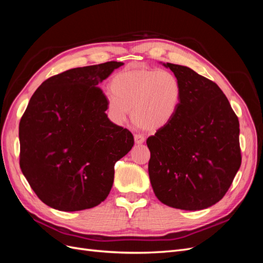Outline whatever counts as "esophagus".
Wrapping results in <instances>:
<instances>
[{"label": "esophagus", "instance_id": "obj_1", "mask_svg": "<svg viewBox=\"0 0 263 263\" xmlns=\"http://www.w3.org/2000/svg\"><path fill=\"white\" fill-rule=\"evenodd\" d=\"M134 139H135V142H136V144H144V142H145V137L141 136V135H139V134L135 135Z\"/></svg>", "mask_w": 263, "mask_h": 263}]
</instances>
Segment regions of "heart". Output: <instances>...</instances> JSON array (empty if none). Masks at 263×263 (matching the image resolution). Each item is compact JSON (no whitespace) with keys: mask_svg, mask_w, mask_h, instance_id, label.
<instances>
[{"mask_svg":"<svg viewBox=\"0 0 263 263\" xmlns=\"http://www.w3.org/2000/svg\"><path fill=\"white\" fill-rule=\"evenodd\" d=\"M106 94L110 119L123 124L132 109L133 123L148 132L160 130L177 114L182 99V84L169 71L137 67L117 72Z\"/></svg>","mask_w":263,"mask_h":263,"instance_id":"b5f03b06","label":"heart"}]
</instances>
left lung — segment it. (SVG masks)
<instances>
[{
  "label": "left lung",
  "instance_id": "obj_1",
  "mask_svg": "<svg viewBox=\"0 0 263 263\" xmlns=\"http://www.w3.org/2000/svg\"><path fill=\"white\" fill-rule=\"evenodd\" d=\"M182 84L172 121L147 139L158 200L200 211L220 201L241 164L239 121L219 86L184 66L163 63Z\"/></svg>",
  "mask_w": 263,
  "mask_h": 263
}]
</instances>
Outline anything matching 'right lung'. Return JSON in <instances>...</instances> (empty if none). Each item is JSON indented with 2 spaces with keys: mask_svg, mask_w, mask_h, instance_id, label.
I'll return each mask as SVG.
<instances>
[{
  "mask_svg": "<svg viewBox=\"0 0 263 263\" xmlns=\"http://www.w3.org/2000/svg\"><path fill=\"white\" fill-rule=\"evenodd\" d=\"M123 62L74 68L42 83L20 122V165L46 205L92 209L109 194L116 161L134 146L132 133L108 119L99 87Z\"/></svg>",
  "mask_w": 263,
  "mask_h": 263,
  "instance_id": "right-lung-1",
  "label": "right lung"
}]
</instances>
